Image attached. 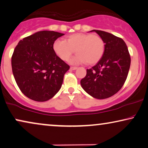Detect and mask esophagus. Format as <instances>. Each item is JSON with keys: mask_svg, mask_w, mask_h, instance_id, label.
I'll return each mask as SVG.
<instances>
[{"mask_svg": "<svg viewBox=\"0 0 148 148\" xmlns=\"http://www.w3.org/2000/svg\"><path fill=\"white\" fill-rule=\"evenodd\" d=\"M77 69V68L76 66H71L70 69H71V70H76Z\"/></svg>", "mask_w": 148, "mask_h": 148, "instance_id": "1", "label": "esophagus"}]
</instances>
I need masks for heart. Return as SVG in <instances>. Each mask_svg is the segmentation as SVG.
I'll use <instances>...</instances> for the list:
<instances>
[{
	"label": "heart",
	"instance_id": "obj_1",
	"mask_svg": "<svg viewBox=\"0 0 148 148\" xmlns=\"http://www.w3.org/2000/svg\"><path fill=\"white\" fill-rule=\"evenodd\" d=\"M105 41L99 36L92 34L77 33L69 36L66 41L57 39L53 44V49L61 60L66 61L73 54L70 63L78 64L87 62L88 64L97 63L105 53Z\"/></svg>",
	"mask_w": 148,
	"mask_h": 148
}]
</instances>
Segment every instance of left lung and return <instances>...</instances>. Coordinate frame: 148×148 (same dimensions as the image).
<instances>
[{"label": "left lung", "instance_id": "obj_1", "mask_svg": "<svg viewBox=\"0 0 148 148\" xmlns=\"http://www.w3.org/2000/svg\"><path fill=\"white\" fill-rule=\"evenodd\" d=\"M90 32H97L105 41V53L95 66L87 69L80 84L84 90L95 99H107L123 86L129 71L130 56L122 39L102 30Z\"/></svg>", "mask_w": 148, "mask_h": 148}]
</instances>
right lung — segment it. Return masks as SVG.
<instances>
[{"mask_svg": "<svg viewBox=\"0 0 148 148\" xmlns=\"http://www.w3.org/2000/svg\"><path fill=\"white\" fill-rule=\"evenodd\" d=\"M64 34L43 30L19 41L11 58L15 80L24 95L39 102L60 90L70 66L56 54L53 44Z\"/></svg>", "mask_w": 148, "mask_h": 148, "instance_id": "add662e5", "label": "right lung"}]
</instances>
